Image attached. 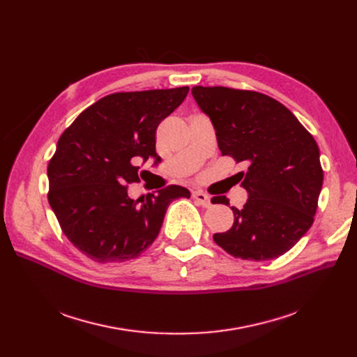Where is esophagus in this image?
Returning <instances> with one entry per match:
<instances>
[{
    "label": "esophagus",
    "mask_w": 357,
    "mask_h": 357,
    "mask_svg": "<svg viewBox=\"0 0 357 357\" xmlns=\"http://www.w3.org/2000/svg\"><path fill=\"white\" fill-rule=\"evenodd\" d=\"M192 198H194L199 205H202L204 208L211 207V199H210V197H208L207 194H204V192H201V191H195V192H192Z\"/></svg>",
    "instance_id": "34e87169"
}]
</instances>
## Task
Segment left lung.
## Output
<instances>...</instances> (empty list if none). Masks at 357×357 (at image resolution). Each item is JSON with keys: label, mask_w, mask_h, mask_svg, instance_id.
Instances as JSON below:
<instances>
[{"label": "left lung", "mask_w": 357, "mask_h": 357, "mask_svg": "<svg viewBox=\"0 0 357 357\" xmlns=\"http://www.w3.org/2000/svg\"><path fill=\"white\" fill-rule=\"evenodd\" d=\"M192 96L211 119L221 156L249 165L241 186L243 208L213 236L234 257L269 260L287 253L312 226L323 186L320 150L292 112L265 93L227 86H194ZM213 204H226V195Z\"/></svg>", "instance_id": "obj_1"}]
</instances>
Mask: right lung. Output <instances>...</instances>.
I'll return each instance as SVG.
<instances>
[{
  "mask_svg": "<svg viewBox=\"0 0 357 357\" xmlns=\"http://www.w3.org/2000/svg\"><path fill=\"white\" fill-rule=\"evenodd\" d=\"M188 86L114 92L84 109L62 133L49 160L50 207L63 234L98 264L126 261L159 234L167 205L191 194L169 185L131 199L142 163L156 155V128L178 108Z\"/></svg>",
  "mask_w": 357,
  "mask_h": 357,
  "instance_id": "obj_1",
  "label": "right lung"
}]
</instances>
